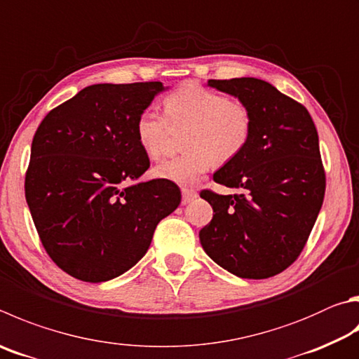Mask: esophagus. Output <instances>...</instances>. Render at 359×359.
<instances>
[{"label": "esophagus", "mask_w": 359, "mask_h": 359, "mask_svg": "<svg viewBox=\"0 0 359 359\" xmlns=\"http://www.w3.org/2000/svg\"><path fill=\"white\" fill-rule=\"evenodd\" d=\"M198 198V193L191 188H182V204H188L193 199Z\"/></svg>", "instance_id": "34e87169"}]
</instances>
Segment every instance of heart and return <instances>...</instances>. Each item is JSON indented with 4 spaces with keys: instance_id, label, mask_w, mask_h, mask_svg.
<instances>
[{
    "instance_id": "obj_1",
    "label": "heart",
    "mask_w": 359,
    "mask_h": 359,
    "mask_svg": "<svg viewBox=\"0 0 359 359\" xmlns=\"http://www.w3.org/2000/svg\"><path fill=\"white\" fill-rule=\"evenodd\" d=\"M163 107L165 116L147 108L136 117L138 144L149 157L158 160L169 149L171 127H190L184 141L190 151L155 166V177L190 187L215 163L236 160L250 144L254 130L251 108L219 90L184 83L165 97Z\"/></svg>"
}]
</instances>
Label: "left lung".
Listing matches in <instances>:
<instances>
[{"mask_svg":"<svg viewBox=\"0 0 359 359\" xmlns=\"http://www.w3.org/2000/svg\"><path fill=\"white\" fill-rule=\"evenodd\" d=\"M251 108L254 130L245 151L213 174L236 194L202 190L213 218L201 245L232 275L265 279L302 254L325 196L318 135L302 103L257 78L208 80Z\"/></svg>","mask_w":359,"mask_h":359,"instance_id":"1","label":"left lung"}]
</instances>
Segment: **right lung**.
<instances>
[{
	"label": "right lung",
	"instance_id": "obj_1",
	"mask_svg": "<svg viewBox=\"0 0 359 359\" xmlns=\"http://www.w3.org/2000/svg\"><path fill=\"white\" fill-rule=\"evenodd\" d=\"M160 90V81L93 84L36 130L26 202L50 259L80 281L103 283L132 269L180 204L174 182H140L151 161L135 122Z\"/></svg>",
	"mask_w": 359,
	"mask_h": 359
}]
</instances>
